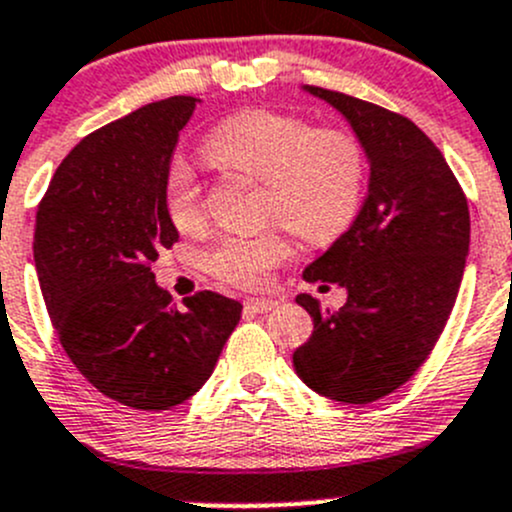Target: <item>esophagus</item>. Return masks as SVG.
<instances>
[{"label":"esophagus","mask_w":512,"mask_h":512,"mask_svg":"<svg viewBox=\"0 0 512 512\" xmlns=\"http://www.w3.org/2000/svg\"><path fill=\"white\" fill-rule=\"evenodd\" d=\"M277 307V299L270 297H247L245 299V312L250 314H262V312H270V309Z\"/></svg>","instance_id":"obj_1"}]
</instances>
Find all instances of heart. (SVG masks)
<instances>
[{"mask_svg": "<svg viewBox=\"0 0 512 512\" xmlns=\"http://www.w3.org/2000/svg\"><path fill=\"white\" fill-rule=\"evenodd\" d=\"M203 156L215 168L260 180L262 215L282 220L304 242L327 245L359 215L366 156L359 138L344 128H317L302 116L255 108L220 123L205 138ZM163 203L180 232L203 225V185L185 160L168 163ZM287 257L282 227H267L257 235H220L205 265L227 285L255 289L265 287Z\"/></svg>", "mask_w": 512, "mask_h": 512, "instance_id": "heart-1", "label": "heart"}]
</instances>
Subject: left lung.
I'll return each mask as SVG.
<instances>
[{
  "instance_id": "left-lung-1",
  "label": "left lung",
  "mask_w": 512,
  "mask_h": 512,
  "mask_svg": "<svg viewBox=\"0 0 512 512\" xmlns=\"http://www.w3.org/2000/svg\"><path fill=\"white\" fill-rule=\"evenodd\" d=\"M307 91L352 123L371 175L352 227L304 270L319 289H347V304L329 312L299 294L314 332L294 371L327 399L371 404L421 369L451 317L471 242L468 200L414 121L322 86Z\"/></svg>"
}]
</instances>
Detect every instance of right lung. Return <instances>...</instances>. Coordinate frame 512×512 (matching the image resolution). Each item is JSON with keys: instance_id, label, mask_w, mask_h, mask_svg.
<instances>
[{"instance_id": "right-lung-1", "label": "right lung", "mask_w": 512, "mask_h": 512, "mask_svg": "<svg viewBox=\"0 0 512 512\" xmlns=\"http://www.w3.org/2000/svg\"><path fill=\"white\" fill-rule=\"evenodd\" d=\"M195 103L170 96L89 133L36 210L34 262L61 347L103 396L141 411L190 399L242 312L210 289L178 309L151 272L178 242L163 178Z\"/></svg>"}]
</instances>
